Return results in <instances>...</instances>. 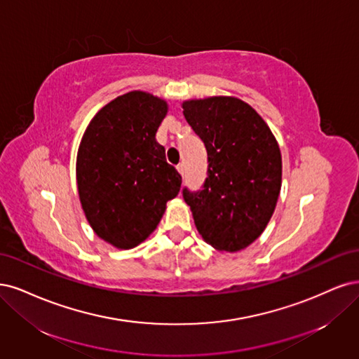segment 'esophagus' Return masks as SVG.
<instances>
[{
	"mask_svg": "<svg viewBox=\"0 0 359 359\" xmlns=\"http://www.w3.org/2000/svg\"><path fill=\"white\" fill-rule=\"evenodd\" d=\"M177 170H179V172L182 176H184V164L183 163H180L179 165H177Z\"/></svg>",
	"mask_w": 359,
	"mask_h": 359,
	"instance_id": "obj_1",
	"label": "esophagus"
}]
</instances>
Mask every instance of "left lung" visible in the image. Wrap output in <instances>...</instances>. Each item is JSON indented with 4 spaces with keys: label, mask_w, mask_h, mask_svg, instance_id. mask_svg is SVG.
<instances>
[{
    "label": "left lung",
    "mask_w": 359,
    "mask_h": 359,
    "mask_svg": "<svg viewBox=\"0 0 359 359\" xmlns=\"http://www.w3.org/2000/svg\"><path fill=\"white\" fill-rule=\"evenodd\" d=\"M207 150L201 189L183 188L195 226L213 248L237 252L267 226L279 198L282 156L274 135L249 104L233 97L183 102Z\"/></svg>",
    "instance_id": "8db88e82"
}]
</instances>
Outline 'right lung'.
I'll list each match as a JSON object with an SVG mask.
<instances>
[{
  "instance_id": "right-lung-1",
  "label": "right lung",
  "mask_w": 359,
  "mask_h": 359,
  "mask_svg": "<svg viewBox=\"0 0 359 359\" xmlns=\"http://www.w3.org/2000/svg\"><path fill=\"white\" fill-rule=\"evenodd\" d=\"M165 114V101L128 92L95 114L80 143V203L97 236L119 249L146 240L180 191V172L155 138Z\"/></svg>"
}]
</instances>
